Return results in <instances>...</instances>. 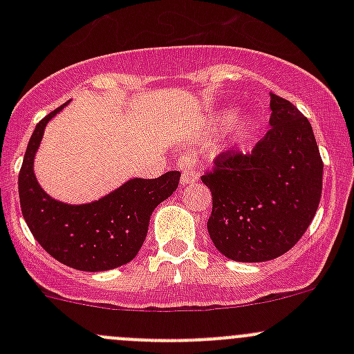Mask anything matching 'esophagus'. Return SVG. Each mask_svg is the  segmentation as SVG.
<instances>
[{
  "label": "esophagus",
  "mask_w": 354,
  "mask_h": 354,
  "mask_svg": "<svg viewBox=\"0 0 354 354\" xmlns=\"http://www.w3.org/2000/svg\"><path fill=\"white\" fill-rule=\"evenodd\" d=\"M181 169V183L183 185H192L195 181H198V173L195 171V159L192 156H183L178 162Z\"/></svg>",
  "instance_id": "1"
}]
</instances>
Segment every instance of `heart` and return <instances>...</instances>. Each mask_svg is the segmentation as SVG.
Wrapping results in <instances>:
<instances>
[{
    "label": "heart",
    "instance_id": "1",
    "mask_svg": "<svg viewBox=\"0 0 354 354\" xmlns=\"http://www.w3.org/2000/svg\"><path fill=\"white\" fill-rule=\"evenodd\" d=\"M238 116H240L238 109L224 108V109H221L219 113L214 114L212 124L216 128H219V130H223V128H230V127H233L234 123H236ZM240 127L243 128L245 131H248L250 128H252V120H250V118H241V120H240Z\"/></svg>",
    "mask_w": 354,
    "mask_h": 354
}]
</instances>
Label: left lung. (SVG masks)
<instances>
[{"instance_id": "8db88e82", "label": "left lung", "mask_w": 354, "mask_h": 354, "mask_svg": "<svg viewBox=\"0 0 354 354\" xmlns=\"http://www.w3.org/2000/svg\"><path fill=\"white\" fill-rule=\"evenodd\" d=\"M270 130L250 154L226 152L202 176L216 248L234 262H267L298 243L319 209L324 164L310 121L270 94Z\"/></svg>"}]
</instances>
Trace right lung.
Listing matches in <instances>:
<instances>
[{
	"mask_svg": "<svg viewBox=\"0 0 354 354\" xmlns=\"http://www.w3.org/2000/svg\"><path fill=\"white\" fill-rule=\"evenodd\" d=\"M68 104L39 121L28 140L19 174L24 219L39 245L58 262L85 272L116 269L137 257L152 212L173 195L181 173L167 171L154 180L131 178L104 197L78 205L53 198L35 178L34 159L46 124Z\"/></svg>",
	"mask_w": 354,
	"mask_h": 354,
	"instance_id": "obj_1",
	"label": "right lung"
}]
</instances>
